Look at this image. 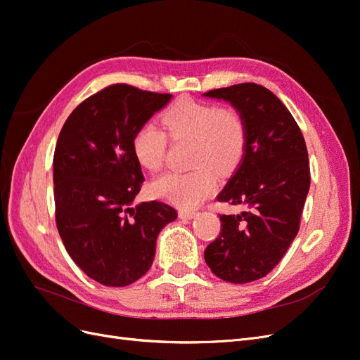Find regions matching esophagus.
Listing matches in <instances>:
<instances>
[{
    "label": "esophagus",
    "instance_id": "obj_1",
    "mask_svg": "<svg viewBox=\"0 0 360 360\" xmlns=\"http://www.w3.org/2000/svg\"><path fill=\"white\" fill-rule=\"evenodd\" d=\"M179 216L181 217V219H192V217L197 216V212H193V210H180Z\"/></svg>",
    "mask_w": 360,
    "mask_h": 360
}]
</instances>
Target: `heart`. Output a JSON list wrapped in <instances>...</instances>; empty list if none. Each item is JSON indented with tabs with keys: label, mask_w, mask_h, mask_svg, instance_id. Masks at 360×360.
Wrapping results in <instances>:
<instances>
[{
	"label": "heart",
	"mask_w": 360,
	"mask_h": 360,
	"mask_svg": "<svg viewBox=\"0 0 360 360\" xmlns=\"http://www.w3.org/2000/svg\"><path fill=\"white\" fill-rule=\"evenodd\" d=\"M162 127L144 123L132 138L136 162L150 172L165 163L168 137L189 141L191 172H165L151 183V193L183 209L198 205L214 186L213 169L228 172L242 160L248 144V123L236 106H217L180 99L162 114Z\"/></svg>",
	"instance_id": "1"
}]
</instances>
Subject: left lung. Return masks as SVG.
Returning a JSON list of instances; mask_svg holds the SVG:
<instances>
[{
    "label": "left lung",
    "instance_id": "1",
    "mask_svg": "<svg viewBox=\"0 0 360 360\" xmlns=\"http://www.w3.org/2000/svg\"><path fill=\"white\" fill-rule=\"evenodd\" d=\"M238 108L248 123L242 162L217 201L245 205L240 214H219L221 233L204 250L222 281L246 284L266 276L297 236L311 172L302 130L266 86L245 82L204 93Z\"/></svg>",
    "mask_w": 360,
    "mask_h": 360
}]
</instances>
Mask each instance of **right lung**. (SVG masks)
Returning <instances> with one entry per match:
<instances>
[{"label": "right lung", "instance_id": "obj_1", "mask_svg": "<svg viewBox=\"0 0 360 360\" xmlns=\"http://www.w3.org/2000/svg\"><path fill=\"white\" fill-rule=\"evenodd\" d=\"M171 94L114 84L81 102L68 117L53 153L56 224L68 254L86 276L126 287L151 267L156 238L177 219L174 207H132L144 174L132 138Z\"/></svg>", "mask_w": 360, "mask_h": 360}]
</instances>
